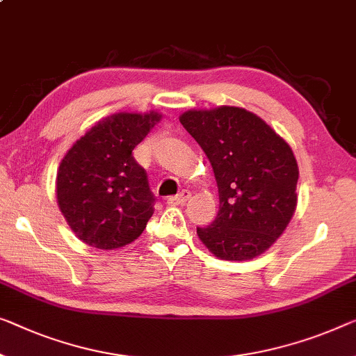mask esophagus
Returning a JSON list of instances; mask_svg holds the SVG:
<instances>
[{
  "label": "esophagus",
  "mask_w": 356,
  "mask_h": 356,
  "mask_svg": "<svg viewBox=\"0 0 356 356\" xmlns=\"http://www.w3.org/2000/svg\"><path fill=\"white\" fill-rule=\"evenodd\" d=\"M190 198V192L188 190H182L179 195L176 196H169L168 198V204L169 206H177V204H185Z\"/></svg>",
  "instance_id": "esophagus-1"
}]
</instances>
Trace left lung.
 <instances>
[{
    "mask_svg": "<svg viewBox=\"0 0 356 356\" xmlns=\"http://www.w3.org/2000/svg\"><path fill=\"white\" fill-rule=\"evenodd\" d=\"M180 123L208 156L219 212L200 240L224 261H249L273 245L293 219L299 168L293 150L262 118L240 107L188 110Z\"/></svg>",
    "mask_w": 356,
    "mask_h": 356,
    "instance_id": "8db88e82",
    "label": "left lung"
}]
</instances>
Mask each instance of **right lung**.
Wrapping results in <instances>:
<instances>
[{"label":"right lung","mask_w":356,"mask_h":356,"mask_svg":"<svg viewBox=\"0 0 356 356\" xmlns=\"http://www.w3.org/2000/svg\"><path fill=\"white\" fill-rule=\"evenodd\" d=\"M160 120L156 111L107 116L63 156L56 180L57 204L83 243L110 251L145 230L155 196L132 150Z\"/></svg>","instance_id":"add662e5"}]
</instances>
